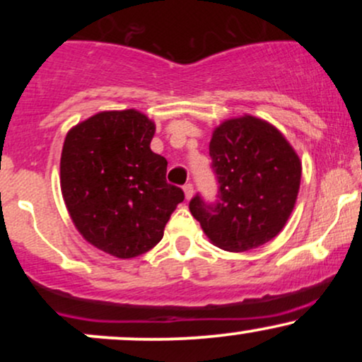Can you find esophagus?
I'll return each mask as SVG.
<instances>
[{
    "instance_id": "esophagus-1",
    "label": "esophagus",
    "mask_w": 362,
    "mask_h": 362,
    "mask_svg": "<svg viewBox=\"0 0 362 362\" xmlns=\"http://www.w3.org/2000/svg\"><path fill=\"white\" fill-rule=\"evenodd\" d=\"M184 194H185V199L187 201H190L194 195V185L192 184H185L184 185Z\"/></svg>"
}]
</instances>
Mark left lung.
Listing matches in <instances>:
<instances>
[{
	"label": "left lung",
	"instance_id": "obj_1",
	"mask_svg": "<svg viewBox=\"0 0 362 362\" xmlns=\"http://www.w3.org/2000/svg\"><path fill=\"white\" fill-rule=\"evenodd\" d=\"M209 156L218 178L214 202L201 195L189 209L216 247L247 252L279 235L296 204L301 161L265 120L243 115L214 129Z\"/></svg>",
	"mask_w": 362,
	"mask_h": 362
}]
</instances>
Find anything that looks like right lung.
Returning <instances> with one entry per match:
<instances>
[{"label": "right lung", "mask_w": 362, "mask_h": 362, "mask_svg": "<svg viewBox=\"0 0 362 362\" xmlns=\"http://www.w3.org/2000/svg\"><path fill=\"white\" fill-rule=\"evenodd\" d=\"M155 124L141 112H98L66 134L61 190L86 242L119 259L151 250L184 201L167 182V160L151 151Z\"/></svg>", "instance_id": "obj_1"}]
</instances>
